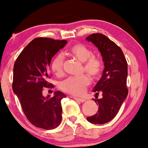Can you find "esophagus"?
Returning <instances> with one entry per match:
<instances>
[{
    "label": "esophagus",
    "mask_w": 148,
    "mask_h": 148,
    "mask_svg": "<svg viewBox=\"0 0 148 148\" xmlns=\"http://www.w3.org/2000/svg\"><path fill=\"white\" fill-rule=\"evenodd\" d=\"M73 98L75 100H77V101H79L80 102H82H82H84L86 101L84 99H82V98H77V97H73Z\"/></svg>",
    "instance_id": "34e87169"
}]
</instances>
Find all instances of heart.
<instances>
[{"label":"heart","mask_w":148,"mask_h":148,"mask_svg":"<svg viewBox=\"0 0 148 148\" xmlns=\"http://www.w3.org/2000/svg\"><path fill=\"white\" fill-rule=\"evenodd\" d=\"M71 56L80 62L83 63L84 70L95 78L101 73L102 62L99 58L92 55L90 49L82 44H77L69 50ZM64 58L62 54H58L52 60L51 70L56 75L60 76L63 73ZM90 84V79L88 75H82L79 77H72L65 79L61 83L62 90L74 95H82L84 93L86 87Z\"/></svg>","instance_id":"heart-1"}]
</instances>
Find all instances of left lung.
I'll return each mask as SVG.
<instances>
[{"label":"left lung","mask_w":148,"mask_h":148,"mask_svg":"<svg viewBox=\"0 0 148 148\" xmlns=\"http://www.w3.org/2000/svg\"><path fill=\"white\" fill-rule=\"evenodd\" d=\"M86 40L97 47L104 63L101 77L92 89L95 96L101 92L103 97L93 99L99 106L98 111L86 119L94 124H103L116 115L127 97V64L121 48L103 34H91Z\"/></svg>","instance_id":"left-lung-1"}]
</instances>
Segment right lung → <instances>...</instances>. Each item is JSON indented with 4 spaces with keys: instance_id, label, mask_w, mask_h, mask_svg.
I'll use <instances>...</instances> for the list:
<instances>
[{
    "instance_id": "1",
    "label": "right lung",
    "mask_w": 148,
    "mask_h": 148,
    "mask_svg": "<svg viewBox=\"0 0 148 148\" xmlns=\"http://www.w3.org/2000/svg\"><path fill=\"white\" fill-rule=\"evenodd\" d=\"M67 40L38 38L27 45L14 66L12 89L19 99L27 119L36 127L51 130L62 120L61 100L66 95L60 91L53 97H44V88H50L49 66L52 58L66 45Z\"/></svg>"
}]
</instances>
